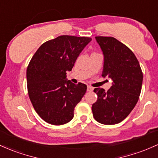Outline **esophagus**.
Here are the masks:
<instances>
[{
    "instance_id": "34e87169",
    "label": "esophagus",
    "mask_w": 158,
    "mask_h": 158,
    "mask_svg": "<svg viewBox=\"0 0 158 158\" xmlns=\"http://www.w3.org/2000/svg\"><path fill=\"white\" fill-rule=\"evenodd\" d=\"M87 91H93V88L91 87V86L88 85V87H87Z\"/></svg>"
}]
</instances>
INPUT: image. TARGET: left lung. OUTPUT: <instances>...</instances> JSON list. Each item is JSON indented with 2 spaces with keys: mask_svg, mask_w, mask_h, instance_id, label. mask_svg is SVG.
Segmentation results:
<instances>
[{
  "mask_svg": "<svg viewBox=\"0 0 158 158\" xmlns=\"http://www.w3.org/2000/svg\"><path fill=\"white\" fill-rule=\"evenodd\" d=\"M103 55L102 76L112 80L107 91L96 88L98 100L92 105L94 119L112 125L127 117L137 103L143 75L137 58L127 46L114 37H96Z\"/></svg>",
  "mask_w": 158,
  "mask_h": 158,
  "instance_id": "1",
  "label": "left lung"
}]
</instances>
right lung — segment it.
Here are the masks:
<instances>
[{
	"mask_svg": "<svg viewBox=\"0 0 158 158\" xmlns=\"http://www.w3.org/2000/svg\"><path fill=\"white\" fill-rule=\"evenodd\" d=\"M90 37L63 35L44 43L27 69V91L34 110L48 124L61 125L73 118L74 108L86 92V85L67 79Z\"/></svg>",
	"mask_w": 158,
	"mask_h": 158,
	"instance_id": "1",
	"label": "right lung"
}]
</instances>
